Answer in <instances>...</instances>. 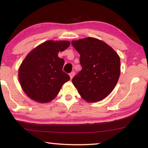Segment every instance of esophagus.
<instances>
[{
    "label": "esophagus",
    "mask_w": 148,
    "mask_h": 148,
    "mask_svg": "<svg viewBox=\"0 0 148 148\" xmlns=\"http://www.w3.org/2000/svg\"><path fill=\"white\" fill-rule=\"evenodd\" d=\"M70 77H71V79H72V77H74V76L75 75V72L73 71V72H72L71 73H70Z\"/></svg>",
    "instance_id": "esophagus-1"
}]
</instances>
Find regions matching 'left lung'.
I'll use <instances>...</instances> for the list:
<instances>
[{
  "mask_svg": "<svg viewBox=\"0 0 148 148\" xmlns=\"http://www.w3.org/2000/svg\"><path fill=\"white\" fill-rule=\"evenodd\" d=\"M72 44L80 54L82 67L72 79V84L86 101H102L111 93L118 82L119 56L109 45L92 37L72 40Z\"/></svg>",
  "mask_w": 148,
  "mask_h": 148,
  "instance_id": "8db88e82",
  "label": "left lung"
}]
</instances>
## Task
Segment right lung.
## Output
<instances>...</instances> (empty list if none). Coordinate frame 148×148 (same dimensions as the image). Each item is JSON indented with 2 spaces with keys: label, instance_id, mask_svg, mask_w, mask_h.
<instances>
[{
  "label": "right lung",
  "instance_id": "add662e5",
  "mask_svg": "<svg viewBox=\"0 0 148 148\" xmlns=\"http://www.w3.org/2000/svg\"><path fill=\"white\" fill-rule=\"evenodd\" d=\"M70 44L66 40H48L27 54L19 68L18 77L22 89L30 99L40 103L51 101L70 79L62 71L64 59L58 57L59 52Z\"/></svg>",
  "mask_w": 148,
  "mask_h": 148
}]
</instances>
